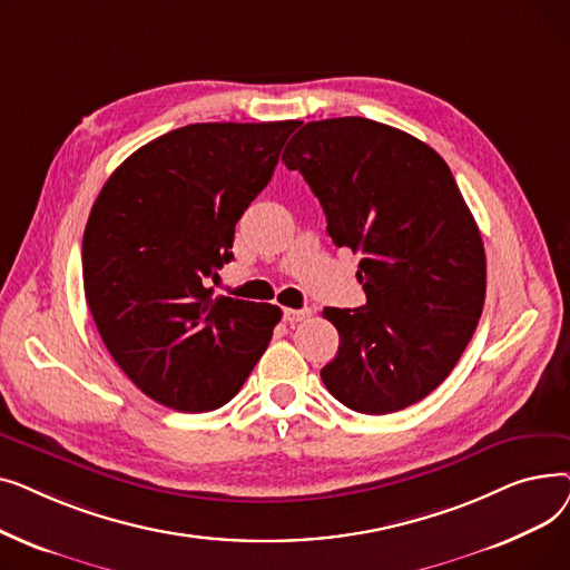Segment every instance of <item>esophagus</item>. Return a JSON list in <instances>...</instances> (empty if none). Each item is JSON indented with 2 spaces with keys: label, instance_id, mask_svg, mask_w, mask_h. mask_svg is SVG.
I'll use <instances>...</instances> for the list:
<instances>
[{
  "label": "esophagus",
  "instance_id": "esophagus-1",
  "mask_svg": "<svg viewBox=\"0 0 570 570\" xmlns=\"http://www.w3.org/2000/svg\"><path fill=\"white\" fill-rule=\"evenodd\" d=\"M309 314H312V309H284V321L286 323H297V321L307 318Z\"/></svg>",
  "mask_w": 570,
  "mask_h": 570
}]
</instances>
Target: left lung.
Here are the masks:
<instances>
[{
  "label": "left lung",
  "mask_w": 570,
  "mask_h": 570,
  "mask_svg": "<svg viewBox=\"0 0 570 570\" xmlns=\"http://www.w3.org/2000/svg\"><path fill=\"white\" fill-rule=\"evenodd\" d=\"M282 161L318 198L327 235L361 252L367 305L325 307L340 333L327 391L357 413H393L453 372L485 303L481 230L430 145L367 117L307 122Z\"/></svg>",
  "instance_id": "8db88e82"
}]
</instances>
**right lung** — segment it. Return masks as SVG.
Returning a JSON list of instances; mask_svg holds the SVG:
<instances>
[{
    "mask_svg": "<svg viewBox=\"0 0 570 570\" xmlns=\"http://www.w3.org/2000/svg\"><path fill=\"white\" fill-rule=\"evenodd\" d=\"M295 127L168 131L136 149L92 205L82 235L87 307L119 370L168 409L226 404L273 340L277 305L215 297L209 284Z\"/></svg>",
    "mask_w": 570,
    "mask_h": 570,
    "instance_id": "add662e5",
    "label": "right lung"
}]
</instances>
